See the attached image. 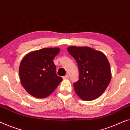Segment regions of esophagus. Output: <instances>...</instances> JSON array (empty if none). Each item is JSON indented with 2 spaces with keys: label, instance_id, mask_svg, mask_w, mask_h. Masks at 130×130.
<instances>
[{
  "label": "esophagus",
  "instance_id": "obj_1",
  "mask_svg": "<svg viewBox=\"0 0 130 130\" xmlns=\"http://www.w3.org/2000/svg\"><path fill=\"white\" fill-rule=\"evenodd\" d=\"M69 78V75H66L65 76H64L63 77V79H68V78Z\"/></svg>",
  "mask_w": 130,
  "mask_h": 130
}]
</instances>
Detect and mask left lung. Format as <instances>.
Listing matches in <instances>:
<instances>
[{"mask_svg": "<svg viewBox=\"0 0 130 130\" xmlns=\"http://www.w3.org/2000/svg\"><path fill=\"white\" fill-rule=\"evenodd\" d=\"M68 51L77 63L79 79L74 84L76 94L84 101L101 95L110 83L111 71L107 56L88 46H69Z\"/></svg>", "mask_w": 130, "mask_h": 130, "instance_id": "left-lung-1", "label": "left lung"}]
</instances>
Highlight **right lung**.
Returning a JSON list of instances; mask_svg holds the SVG:
<instances>
[{
    "mask_svg": "<svg viewBox=\"0 0 130 130\" xmlns=\"http://www.w3.org/2000/svg\"><path fill=\"white\" fill-rule=\"evenodd\" d=\"M59 47L43 48L26 55L19 68L21 84L25 90L36 98H44L54 92L62 78L56 74L54 58Z\"/></svg>",
    "mask_w": 130,
    "mask_h": 130,
    "instance_id": "add662e5",
    "label": "right lung"
}]
</instances>
